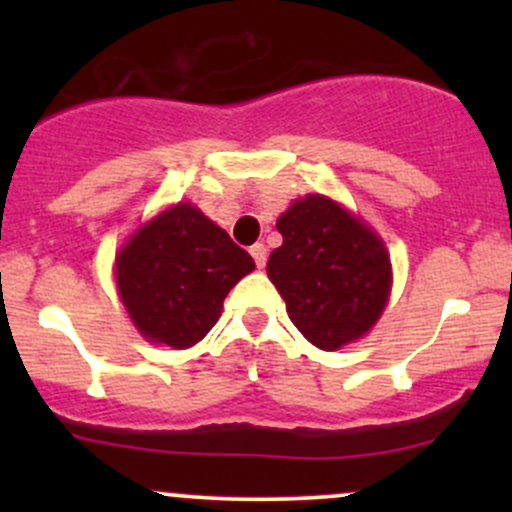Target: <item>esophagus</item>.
I'll return each instance as SVG.
<instances>
[{
	"instance_id": "1",
	"label": "esophagus",
	"mask_w": 512,
	"mask_h": 512,
	"mask_svg": "<svg viewBox=\"0 0 512 512\" xmlns=\"http://www.w3.org/2000/svg\"><path fill=\"white\" fill-rule=\"evenodd\" d=\"M250 255H252V260H255V264L257 267H264V264H267V248H264L262 243H255L250 248Z\"/></svg>"
}]
</instances>
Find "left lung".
Masks as SVG:
<instances>
[{"instance_id":"1","label":"left lung","mask_w":512,"mask_h":512,"mask_svg":"<svg viewBox=\"0 0 512 512\" xmlns=\"http://www.w3.org/2000/svg\"><path fill=\"white\" fill-rule=\"evenodd\" d=\"M276 228L284 243L269 255L267 274L293 325L325 351L363 337L390 296L383 240L320 195L293 202Z\"/></svg>"}]
</instances>
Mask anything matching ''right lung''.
Returning <instances> with one entry per match:
<instances>
[{
    "mask_svg": "<svg viewBox=\"0 0 512 512\" xmlns=\"http://www.w3.org/2000/svg\"><path fill=\"white\" fill-rule=\"evenodd\" d=\"M255 269L192 204L163 211L117 255L122 303L149 342L187 349L219 320L223 298Z\"/></svg>",
    "mask_w": 512,
    "mask_h": 512,
    "instance_id": "obj_1",
    "label": "right lung"
}]
</instances>
